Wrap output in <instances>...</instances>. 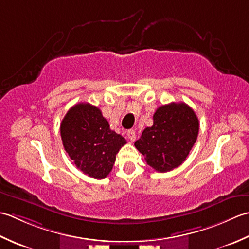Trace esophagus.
<instances>
[{
  "label": "esophagus",
  "mask_w": 249,
  "mask_h": 249,
  "mask_svg": "<svg viewBox=\"0 0 249 249\" xmlns=\"http://www.w3.org/2000/svg\"><path fill=\"white\" fill-rule=\"evenodd\" d=\"M127 137H128V139L133 142V141H135L136 140V131L134 130V129H129L128 131H127Z\"/></svg>",
  "instance_id": "obj_1"
}]
</instances>
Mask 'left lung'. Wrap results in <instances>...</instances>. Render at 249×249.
Returning a JSON list of instances; mask_svg holds the SVG:
<instances>
[{"label":"left lung","mask_w":249,"mask_h":249,"mask_svg":"<svg viewBox=\"0 0 249 249\" xmlns=\"http://www.w3.org/2000/svg\"><path fill=\"white\" fill-rule=\"evenodd\" d=\"M199 133V120L185 103L160 106L135 142L145 161L158 172H168L182 165L193 149Z\"/></svg>","instance_id":"8db88e82"}]
</instances>
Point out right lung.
Wrapping results in <instances>:
<instances>
[{"mask_svg":"<svg viewBox=\"0 0 249 249\" xmlns=\"http://www.w3.org/2000/svg\"><path fill=\"white\" fill-rule=\"evenodd\" d=\"M61 138L68 156L89 177L102 179L112 170L115 156L126 140L110 129L96 106L77 104L61 123Z\"/></svg>","mask_w":249,"mask_h":249,"instance_id":"obj_1","label":"right lung"}]
</instances>
